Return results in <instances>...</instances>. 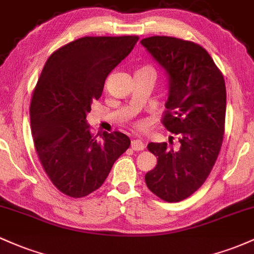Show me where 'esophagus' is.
<instances>
[{
    "instance_id": "34e87169",
    "label": "esophagus",
    "mask_w": 254,
    "mask_h": 254,
    "mask_svg": "<svg viewBox=\"0 0 254 254\" xmlns=\"http://www.w3.org/2000/svg\"><path fill=\"white\" fill-rule=\"evenodd\" d=\"M144 143L142 140H132L131 141V148L133 150H142L144 149Z\"/></svg>"
}]
</instances>
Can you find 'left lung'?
<instances>
[{"instance_id":"8db88e82","label":"left lung","mask_w":254,"mask_h":254,"mask_svg":"<svg viewBox=\"0 0 254 254\" xmlns=\"http://www.w3.org/2000/svg\"><path fill=\"white\" fill-rule=\"evenodd\" d=\"M141 44L166 71L169 96L163 124L176 133L180 148L150 142L157 166L144 176L152 193L168 202L190 196L210 175L224 135L227 90L222 72L194 42L153 36Z\"/></svg>"}]
</instances>
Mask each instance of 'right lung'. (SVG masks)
<instances>
[{"label":"right lung","instance_id":"obj_1","mask_svg":"<svg viewBox=\"0 0 254 254\" xmlns=\"http://www.w3.org/2000/svg\"><path fill=\"white\" fill-rule=\"evenodd\" d=\"M137 41V36L78 38L53 53L42 69L30 105L31 131L42 166L61 193H93L129 148L125 133L91 135L86 116L106 78Z\"/></svg>","mask_w":254,"mask_h":254}]
</instances>
